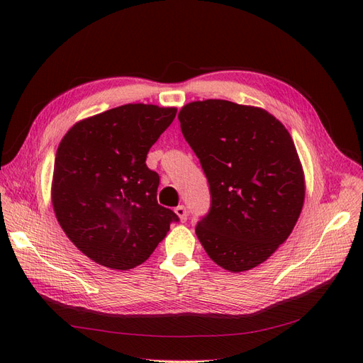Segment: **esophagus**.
Here are the masks:
<instances>
[{
    "instance_id": "34e87169",
    "label": "esophagus",
    "mask_w": 363,
    "mask_h": 363,
    "mask_svg": "<svg viewBox=\"0 0 363 363\" xmlns=\"http://www.w3.org/2000/svg\"><path fill=\"white\" fill-rule=\"evenodd\" d=\"M174 212L177 213V216L180 218V221L184 223L186 219H188V212H186V207L184 206H177L174 208Z\"/></svg>"
}]
</instances>
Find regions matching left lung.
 I'll return each instance as SVG.
<instances>
[{"instance_id": "1", "label": "left lung", "mask_w": 363, "mask_h": 363, "mask_svg": "<svg viewBox=\"0 0 363 363\" xmlns=\"http://www.w3.org/2000/svg\"><path fill=\"white\" fill-rule=\"evenodd\" d=\"M179 121L211 189L195 227L201 245L227 271L257 267L292 233L304 203L289 131L263 108L225 100L186 104Z\"/></svg>"}]
</instances>
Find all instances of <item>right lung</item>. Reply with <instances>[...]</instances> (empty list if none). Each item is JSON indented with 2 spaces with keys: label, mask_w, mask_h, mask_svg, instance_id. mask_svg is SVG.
Segmentation results:
<instances>
[{
  "label": "right lung",
  "mask_w": 363,
  "mask_h": 363,
  "mask_svg": "<svg viewBox=\"0 0 363 363\" xmlns=\"http://www.w3.org/2000/svg\"><path fill=\"white\" fill-rule=\"evenodd\" d=\"M175 113V107L119 106L77 123L60 142L54 213L71 242L103 267L140 265L179 221L157 203L159 174L145 163Z\"/></svg>",
  "instance_id": "1"
}]
</instances>
